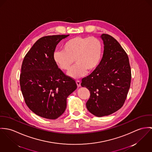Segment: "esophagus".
Here are the masks:
<instances>
[{
	"label": "esophagus",
	"mask_w": 152,
	"mask_h": 152,
	"mask_svg": "<svg viewBox=\"0 0 152 152\" xmlns=\"http://www.w3.org/2000/svg\"><path fill=\"white\" fill-rule=\"evenodd\" d=\"M76 82V84H77V87H80V83H80V81L77 80Z\"/></svg>",
	"instance_id": "esophagus-1"
}]
</instances>
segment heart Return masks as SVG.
I'll return each mask as SVG.
<instances>
[{"label":"heart","mask_w":152,"mask_h":152,"mask_svg":"<svg viewBox=\"0 0 152 152\" xmlns=\"http://www.w3.org/2000/svg\"><path fill=\"white\" fill-rule=\"evenodd\" d=\"M102 53V43L99 38L77 36L66 41L62 46V51H55L53 59L56 65L64 71L69 70L75 60L76 64L68 75L77 79L84 76L87 70L92 72L97 68Z\"/></svg>","instance_id":"b5f03b06"}]
</instances>
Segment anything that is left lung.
Wrapping results in <instances>:
<instances>
[{"mask_svg":"<svg viewBox=\"0 0 152 152\" xmlns=\"http://www.w3.org/2000/svg\"><path fill=\"white\" fill-rule=\"evenodd\" d=\"M104 52L101 62L90 75L82 79L81 86L88 89L86 102L94 115L107 116L119 110L126 100L131 80L128 56L112 36L102 34Z\"/></svg>","mask_w":152,"mask_h":152,"instance_id":"left-lung-1","label":"left lung"}]
</instances>
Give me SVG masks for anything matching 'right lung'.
I'll list each match as a JSON object with an SVG mask.
<instances>
[{
  "label": "right lung",
  "instance_id": "add662e5",
  "mask_svg": "<svg viewBox=\"0 0 152 152\" xmlns=\"http://www.w3.org/2000/svg\"><path fill=\"white\" fill-rule=\"evenodd\" d=\"M69 35L39 38L23 61L20 84L23 97L28 107L42 118L59 117L66 110L68 96L77 88L75 80L66 76L53 59L57 44Z\"/></svg>",
  "mask_w": 152,
  "mask_h": 152
}]
</instances>
